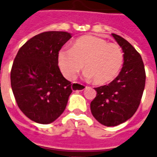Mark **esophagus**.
<instances>
[{"mask_svg": "<svg viewBox=\"0 0 157 157\" xmlns=\"http://www.w3.org/2000/svg\"><path fill=\"white\" fill-rule=\"evenodd\" d=\"M86 86L81 83H73L71 86V88L73 91H83Z\"/></svg>", "mask_w": 157, "mask_h": 157, "instance_id": "esophagus-1", "label": "esophagus"}]
</instances>
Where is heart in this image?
Returning <instances> with one entry per match:
<instances>
[{"mask_svg": "<svg viewBox=\"0 0 157 157\" xmlns=\"http://www.w3.org/2000/svg\"><path fill=\"white\" fill-rule=\"evenodd\" d=\"M123 62L124 55L118 44L95 35L82 36L71 48H62L58 53L59 67L65 78H76L85 64V76L98 86L112 82Z\"/></svg>", "mask_w": 157, "mask_h": 157, "instance_id": "obj_1", "label": "heart"}]
</instances>
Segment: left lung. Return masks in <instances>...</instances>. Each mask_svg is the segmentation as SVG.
<instances>
[{
	"mask_svg": "<svg viewBox=\"0 0 157 157\" xmlns=\"http://www.w3.org/2000/svg\"><path fill=\"white\" fill-rule=\"evenodd\" d=\"M124 52V65L109 85L96 87L91 112L105 126H117L131 118L138 109L145 85V71L140 55L127 40L112 33Z\"/></svg>",
	"mask_w": 157,
	"mask_h": 157,
	"instance_id": "left-lung-1",
	"label": "left lung"
}]
</instances>
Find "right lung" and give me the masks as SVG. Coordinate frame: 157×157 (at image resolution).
Wrapping results in <instances>:
<instances>
[{
	"label": "right lung",
	"instance_id": "right-lung-1",
	"mask_svg": "<svg viewBox=\"0 0 157 157\" xmlns=\"http://www.w3.org/2000/svg\"><path fill=\"white\" fill-rule=\"evenodd\" d=\"M71 34L49 31L27 41L16 55L11 86L18 108L33 121L47 124L65 111L71 82L58 66V53Z\"/></svg>",
	"mask_w": 157,
	"mask_h": 157
}]
</instances>
